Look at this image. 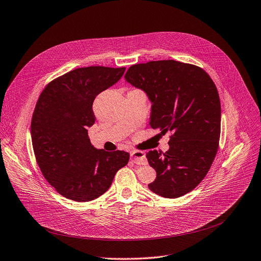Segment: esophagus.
<instances>
[{"instance_id":"esophagus-1","label":"esophagus","mask_w":261,"mask_h":261,"mask_svg":"<svg viewBox=\"0 0 261 261\" xmlns=\"http://www.w3.org/2000/svg\"><path fill=\"white\" fill-rule=\"evenodd\" d=\"M130 159L132 161L137 165H145L147 163V159L143 151H139V150L132 151Z\"/></svg>"}]
</instances>
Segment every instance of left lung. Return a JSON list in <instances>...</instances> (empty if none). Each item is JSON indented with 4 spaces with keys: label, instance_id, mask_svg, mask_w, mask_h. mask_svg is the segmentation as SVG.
<instances>
[{
    "label": "left lung",
    "instance_id": "obj_1",
    "mask_svg": "<svg viewBox=\"0 0 261 261\" xmlns=\"http://www.w3.org/2000/svg\"><path fill=\"white\" fill-rule=\"evenodd\" d=\"M124 77L151 101L150 126L171 133L166 152L146 153L156 171L148 188L166 198L183 196L203 181L218 149L222 111L213 80L202 68L173 59L134 65Z\"/></svg>",
    "mask_w": 261,
    "mask_h": 261
}]
</instances>
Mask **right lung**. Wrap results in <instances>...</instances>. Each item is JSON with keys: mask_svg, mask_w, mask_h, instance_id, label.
Listing matches in <instances>:
<instances>
[{"mask_svg": "<svg viewBox=\"0 0 261 261\" xmlns=\"http://www.w3.org/2000/svg\"><path fill=\"white\" fill-rule=\"evenodd\" d=\"M125 68H78L47 85L31 120V140L36 162L48 183L75 202H90L111 187L116 172L129 153L96 149L88 127L95 123L93 102L115 85Z\"/></svg>", "mask_w": 261, "mask_h": 261, "instance_id": "obj_1", "label": "right lung"}]
</instances>
